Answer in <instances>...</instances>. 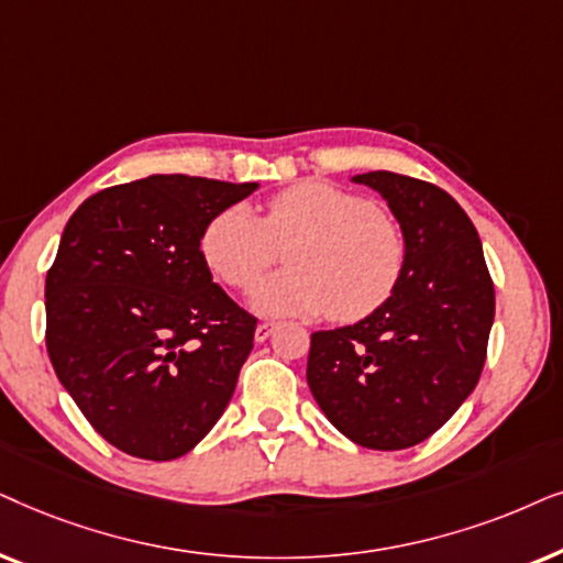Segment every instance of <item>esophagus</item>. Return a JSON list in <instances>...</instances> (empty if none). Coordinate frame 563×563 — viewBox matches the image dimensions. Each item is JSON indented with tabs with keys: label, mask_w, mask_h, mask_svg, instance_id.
I'll return each mask as SVG.
<instances>
[{
	"label": "esophagus",
	"mask_w": 563,
	"mask_h": 563,
	"mask_svg": "<svg viewBox=\"0 0 563 563\" xmlns=\"http://www.w3.org/2000/svg\"><path fill=\"white\" fill-rule=\"evenodd\" d=\"M275 327H277L275 321H262V324H257V329H254V340H257V342H265L267 336L275 332Z\"/></svg>",
	"instance_id": "esophagus-1"
}]
</instances>
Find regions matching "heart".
<instances>
[{
    "mask_svg": "<svg viewBox=\"0 0 563 563\" xmlns=\"http://www.w3.org/2000/svg\"><path fill=\"white\" fill-rule=\"evenodd\" d=\"M288 269L254 294L262 313H329L352 324L368 319L399 288L407 236L363 195L303 179L269 195L262 213L231 206L200 234L206 265L234 290H250L286 250Z\"/></svg>",
    "mask_w": 563,
    "mask_h": 563,
    "instance_id": "1",
    "label": "heart"
}]
</instances>
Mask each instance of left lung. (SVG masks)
<instances>
[{
    "label": "left lung",
    "instance_id": "obj_1",
    "mask_svg": "<svg viewBox=\"0 0 563 563\" xmlns=\"http://www.w3.org/2000/svg\"><path fill=\"white\" fill-rule=\"evenodd\" d=\"M388 200L407 236V269L368 319L311 334L306 380L352 443L404 451L438 432L484 371L494 283L466 211L424 179L352 177Z\"/></svg>",
    "mask_w": 563,
    "mask_h": 563
}]
</instances>
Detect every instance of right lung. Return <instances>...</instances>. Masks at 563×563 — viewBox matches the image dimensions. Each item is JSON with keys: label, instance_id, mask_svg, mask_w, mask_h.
Instances as JSON below:
<instances>
[{"label": "right lung", "instance_id": "1", "mask_svg": "<svg viewBox=\"0 0 563 563\" xmlns=\"http://www.w3.org/2000/svg\"><path fill=\"white\" fill-rule=\"evenodd\" d=\"M257 183L152 175L87 198L46 275V347L118 451L185 455L219 422L257 319L213 283L200 234Z\"/></svg>", "mask_w": 563, "mask_h": 563}]
</instances>
